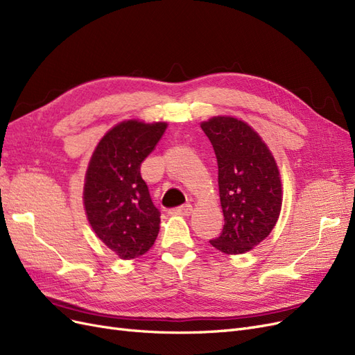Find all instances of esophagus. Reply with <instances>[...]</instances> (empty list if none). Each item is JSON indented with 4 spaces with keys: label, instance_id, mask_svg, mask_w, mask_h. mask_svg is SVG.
Returning <instances> with one entry per match:
<instances>
[{
    "label": "esophagus",
    "instance_id": "esophagus-1",
    "mask_svg": "<svg viewBox=\"0 0 355 355\" xmlns=\"http://www.w3.org/2000/svg\"><path fill=\"white\" fill-rule=\"evenodd\" d=\"M191 213H192L191 204H184V206H180V207L173 209L170 211V214H182V216H189Z\"/></svg>",
    "mask_w": 355,
    "mask_h": 355
}]
</instances>
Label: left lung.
Masks as SVG:
<instances>
[{
  "mask_svg": "<svg viewBox=\"0 0 355 355\" xmlns=\"http://www.w3.org/2000/svg\"><path fill=\"white\" fill-rule=\"evenodd\" d=\"M218 158V185L225 218L210 244L225 254L253 250L280 218L283 185L277 161L252 125L231 115L202 121Z\"/></svg>",
  "mask_w": 355,
  "mask_h": 355,
  "instance_id": "obj_1",
  "label": "left lung"
}]
</instances>
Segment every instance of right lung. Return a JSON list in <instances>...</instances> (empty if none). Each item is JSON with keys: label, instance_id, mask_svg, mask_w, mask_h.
<instances>
[{"label": "right lung", "instance_id": "1", "mask_svg": "<svg viewBox=\"0 0 355 355\" xmlns=\"http://www.w3.org/2000/svg\"><path fill=\"white\" fill-rule=\"evenodd\" d=\"M166 121L124 120L103 135L84 176L83 204L92 230L120 259L145 254L159 232V211L141 176L142 161Z\"/></svg>", "mask_w": 355, "mask_h": 355}]
</instances>
